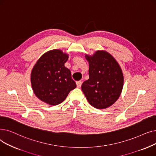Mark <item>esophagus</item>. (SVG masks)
Instances as JSON below:
<instances>
[{
  "mask_svg": "<svg viewBox=\"0 0 156 156\" xmlns=\"http://www.w3.org/2000/svg\"><path fill=\"white\" fill-rule=\"evenodd\" d=\"M82 81H78V82H76V86L78 88H80L81 86H82Z\"/></svg>",
  "mask_w": 156,
  "mask_h": 156,
  "instance_id": "esophagus-1",
  "label": "esophagus"
}]
</instances>
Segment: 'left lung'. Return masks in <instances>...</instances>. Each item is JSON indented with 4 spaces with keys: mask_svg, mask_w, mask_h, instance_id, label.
<instances>
[{
    "mask_svg": "<svg viewBox=\"0 0 156 156\" xmlns=\"http://www.w3.org/2000/svg\"><path fill=\"white\" fill-rule=\"evenodd\" d=\"M89 64V78L83 83L82 90L90 105L105 109L115 103L120 96L124 84L122 69L114 57L106 51L85 55Z\"/></svg>",
    "mask_w": 156,
    "mask_h": 156,
    "instance_id": "1",
    "label": "left lung"
}]
</instances>
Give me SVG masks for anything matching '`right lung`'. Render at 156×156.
I'll return each mask as SVG.
<instances>
[{"mask_svg": "<svg viewBox=\"0 0 156 156\" xmlns=\"http://www.w3.org/2000/svg\"><path fill=\"white\" fill-rule=\"evenodd\" d=\"M69 56L60 50L44 53L31 72V85L36 96L50 105L62 103L76 87L69 69L64 66Z\"/></svg>", "mask_w": 156, "mask_h": 156, "instance_id": "add662e5", "label": "right lung"}]
</instances>
